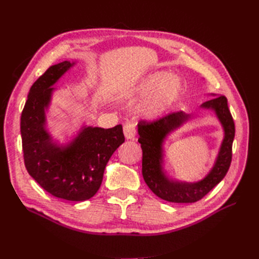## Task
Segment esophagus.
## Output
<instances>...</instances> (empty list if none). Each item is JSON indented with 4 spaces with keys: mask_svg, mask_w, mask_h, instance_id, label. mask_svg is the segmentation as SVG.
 Here are the masks:
<instances>
[{
    "mask_svg": "<svg viewBox=\"0 0 259 259\" xmlns=\"http://www.w3.org/2000/svg\"><path fill=\"white\" fill-rule=\"evenodd\" d=\"M123 134L126 139H133L136 136V124L134 122H126L123 125Z\"/></svg>",
    "mask_w": 259,
    "mask_h": 259,
    "instance_id": "34e87169",
    "label": "esophagus"
}]
</instances>
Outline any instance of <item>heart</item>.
Instances as JSON below:
<instances>
[{
    "instance_id": "obj_1",
    "label": "heart",
    "mask_w": 259,
    "mask_h": 259,
    "mask_svg": "<svg viewBox=\"0 0 259 259\" xmlns=\"http://www.w3.org/2000/svg\"><path fill=\"white\" fill-rule=\"evenodd\" d=\"M137 91L140 95L150 96L140 107L141 112L156 117L177 98L180 82L171 73L155 72L142 80Z\"/></svg>"
}]
</instances>
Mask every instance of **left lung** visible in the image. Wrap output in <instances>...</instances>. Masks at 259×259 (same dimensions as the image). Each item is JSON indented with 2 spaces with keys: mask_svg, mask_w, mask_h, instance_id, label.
Wrapping results in <instances>:
<instances>
[{
  "mask_svg": "<svg viewBox=\"0 0 259 259\" xmlns=\"http://www.w3.org/2000/svg\"><path fill=\"white\" fill-rule=\"evenodd\" d=\"M203 102L201 108L211 109L224 128L225 137L214 166L198 183H180L169 179L162 170V142L167 135L179 128L189 114L172 112L153 121L142 120L138 123L139 144L142 149V176L150 190L163 200L178 203L196 202L205 197L226 176L233 157L235 123L229 111L227 98L218 96Z\"/></svg>",
  "mask_w": 259,
  "mask_h": 259,
  "instance_id": "8db88e82",
  "label": "left lung"
}]
</instances>
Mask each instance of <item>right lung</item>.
I'll return each instance as SVG.
<instances>
[{"instance_id":"right-lung-1","label":"right lung","mask_w":259,"mask_h":259,"mask_svg":"<svg viewBox=\"0 0 259 259\" xmlns=\"http://www.w3.org/2000/svg\"><path fill=\"white\" fill-rule=\"evenodd\" d=\"M74 63L63 61L49 68L31 87L21 114L22 149L27 172L54 197L83 201L97 194L104 168L124 142L122 125L110 129L84 126L70 145L53 144L46 130V109L51 88Z\"/></svg>"}]
</instances>
